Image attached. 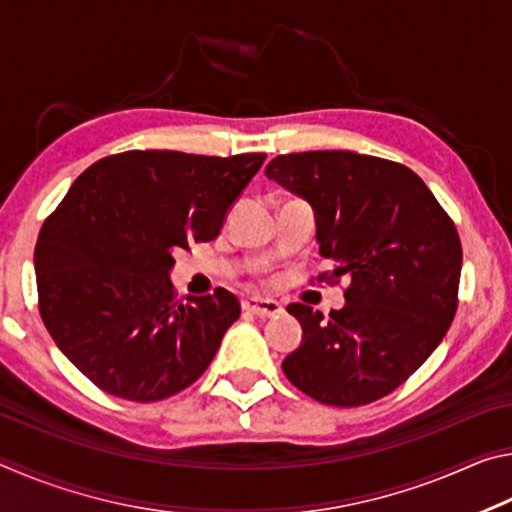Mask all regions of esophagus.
<instances>
[{
    "label": "esophagus",
    "instance_id": "1",
    "mask_svg": "<svg viewBox=\"0 0 512 512\" xmlns=\"http://www.w3.org/2000/svg\"><path fill=\"white\" fill-rule=\"evenodd\" d=\"M241 307L248 314L262 316V318H271V316H280L282 314V305L277 300H268V298H246L241 302Z\"/></svg>",
    "mask_w": 512,
    "mask_h": 512
}]
</instances>
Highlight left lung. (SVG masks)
<instances>
[{
  "mask_svg": "<svg viewBox=\"0 0 512 512\" xmlns=\"http://www.w3.org/2000/svg\"><path fill=\"white\" fill-rule=\"evenodd\" d=\"M266 176L314 207L320 255L345 307L323 318L287 307L302 343L282 361L293 386L320 404L363 406L400 388L443 341L458 307L463 248L456 225L400 162L352 151L277 155Z\"/></svg>",
  "mask_w": 512,
  "mask_h": 512,
  "instance_id": "obj_1",
  "label": "left lung"
}]
</instances>
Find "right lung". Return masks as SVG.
Masks as SVG:
<instances>
[{
	"instance_id": "add662e5",
	"label": "right lung",
	"mask_w": 512,
	"mask_h": 512,
	"mask_svg": "<svg viewBox=\"0 0 512 512\" xmlns=\"http://www.w3.org/2000/svg\"><path fill=\"white\" fill-rule=\"evenodd\" d=\"M264 160L115 153L85 169L42 223L33 255L42 323L103 393L160 402L210 366L241 305L225 289L178 300L173 255L219 235Z\"/></svg>"
}]
</instances>
